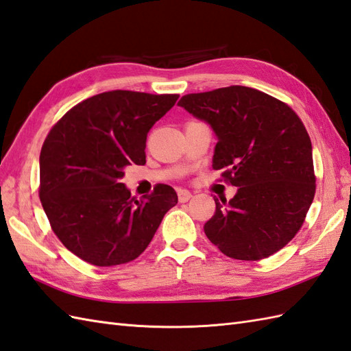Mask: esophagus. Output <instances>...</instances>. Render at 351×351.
<instances>
[{
  "instance_id": "obj_1",
  "label": "esophagus",
  "mask_w": 351,
  "mask_h": 351,
  "mask_svg": "<svg viewBox=\"0 0 351 351\" xmlns=\"http://www.w3.org/2000/svg\"><path fill=\"white\" fill-rule=\"evenodd\" d=\"M177 195H178V201H180V202H186V201L191 199L192 193H191L189 191H186V189H178V191H177Z\"/></svg>"
}]
</instances>
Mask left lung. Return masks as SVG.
<instances>
[{"mask_svg":"<svg viewBox=\"0 0 351 351\" xmlns=\"http://www.w3.org/2000/svg\"><path fill=\"white\" fill-rule=\"evenodd\" d=\"M178 105L212 126L213 169L239 188L230 201L215 199L204 225L208 240L234 260L278 252L298 234L315 195L313 145L299 115L241 85L192 93Z\"/></svg>","mask_w":351,"mask_h":351,"instance_id":"8db88e82","label":"left lung"}]
</instances>
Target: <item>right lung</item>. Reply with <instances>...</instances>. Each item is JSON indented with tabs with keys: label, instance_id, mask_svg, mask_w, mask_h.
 Returning <instances> with one entry per match:
<instances>
[{
	"label": "right lung",
	"instance_id": "1",
	"mask_svg": "<svg viewBox=\"0 0 351 351\" xmlns=\"http://www.w3.org/2000/svg\"><path fill=\"white\" fill-rule=\"evenodd\" d=\"M177 99L100 93L75 105L49 130L40 152L38 197L52 231L81 260L110 267L138 258L177 204L168 184L135 199L120 183L124 168L144 165L147 134Z\"/></svg>",
	"mask_w": 351,
	"mask_h": 351
}]
</instances>
